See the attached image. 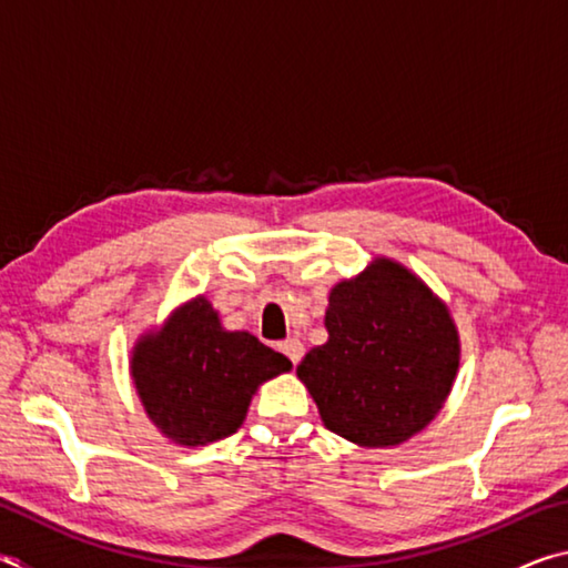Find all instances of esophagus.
Here are the masks:
<instances>
[{"label":"esophagus","mask_w":568,"mask_h":568,"mask_svg":"<svg viewBox=\"0 0 568 568\" xmlns=\"http://www.w3.org/2000/svg\"><path fill=\"white\" fill-rule=\"evenodd\" d=\"M281 351L287 355V358H291V363H293V365H297V361L303 358V343L297 341V338H287V341H283V343H281Z\"/></svg>","instance_id":"34e87169"}]
</instances>
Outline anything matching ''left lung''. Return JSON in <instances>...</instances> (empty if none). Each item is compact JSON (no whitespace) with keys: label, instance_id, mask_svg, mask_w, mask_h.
Returning a JSON list of instances; mask_svg holds the SVG:
<instances>
[{"label":"left lung","instance_id":"1","mask_svg":"<svg viewBox=\"0 0 568 568\" xmlns=\"http://www.w3.org/2000/svg\"><path fill=\"white\" fill-rule=\"evenodd\" d=\"M328 341L305 353L297 378L323 426L363 448L420 434L454 388L460 338L448 305L393 257H373L335 283Z\"/></svg>","mask_w":568,"mask_h":568}]
</instances>
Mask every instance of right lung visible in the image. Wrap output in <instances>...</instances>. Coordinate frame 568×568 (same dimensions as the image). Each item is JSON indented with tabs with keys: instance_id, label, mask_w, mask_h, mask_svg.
I'll return each instance as SVG.
<instances>
[{
	"instance_id": "right-lung-1",
	"label": "right lung",
	"mask_w": 568,
	"mask_h": 568,
	"mask_svg": "<svg viewBox=\"0 0 568 568\" xmlns=\"http://www.w3.org/2000/svg\"><path fill=\"white\" fill-rule=\"evenodd\" d=\"M293 368L253 333L225 331L195 295L132 345L130 376L148 418L178 446H207L243 426L255 390Z\"/></svg>"
}]
</instances>
